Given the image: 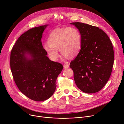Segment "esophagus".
Listing matches in <instances>:
<instances>
[{
  "label": "esophagus",
  "instance_id": "1",
  "mask_svg": "<svg viewBox=\"0 0 124 124\" xmlns=\"http://www.w3.org/2000/svg\"><path fill=\"white\" fill-rule=\"evenodd\" d=\"M69 68V65L68 64H65L63 65V68L64 69H68Z\"/></svg>",
  "mask_w": 124,
  "mask_h": 124
}]
</instances>
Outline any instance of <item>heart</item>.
<instances>
[{"label":"heart","instance_id":"obj_1","mask_svg":"<svg viewBox=\"0 0 124 124\" xmlns=\"http://www.w3.org/2000/svg\"><path fill=\"white\" fill-rule=\"evenodd\" d=\"M47 43L48 45L44 46V50L52 61L57 59L59 49L64 57L72 58L78 54L81 48L82 36L75 27L57 29L49 34Z\"/></svg>","mask_w":124,"mask_h":124}]
</instances>
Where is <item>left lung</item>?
<instances>
[{
  "label": "left lung",
  "mask_w": 124,
  "mask_h": 124,
  "mask_svg": "<svg viewBox=\"0 0 124 124\" xmlns=\"http://www.w3.org/2000/svg\"><path fill=\"white\" fill-rule=\"evenodd\" d=\"M82 36V46L70 63L75 83L84 93H93L101 90L110 78L114 64L112 43L107 34L98 27L72 23Z\"/></svg>",
  "instance_id": "left-lung-1"
}]
</instances>
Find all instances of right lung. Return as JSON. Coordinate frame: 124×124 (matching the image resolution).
Returning <instances> with one entry per match:
<instances>
[{
    "instance_id": "add662e5",
    "label": "right lung",
    "mask_w": 124,
    "mask_h": 124,
    "mask_svg": "<svg viewBox=\"0 0 124 124\" xmlns=\"http://www.w3.org/2000/svg\"><path fill=\"white\" fill-rule=\"evenodd\" d=\"M48 24L30 29L22 34L13 46L10 68L20 92L35 101L49 99L56 87V78L62 65L50 61L43 47L42 33Z\"/></svg>"
}]
</instances>
